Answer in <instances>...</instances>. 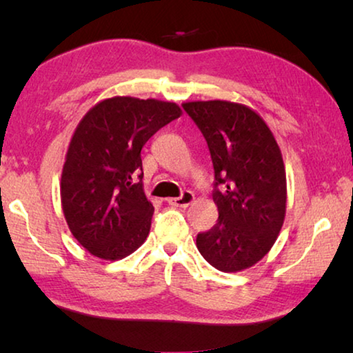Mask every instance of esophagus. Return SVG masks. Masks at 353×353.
<instances>
[{"label": "esophagus", "instance_id": "1", "mask_svg": "<svg viewBox=\"0 0 353 353\" xmlns=\"http://www.w3.org/2000/svg\"><path fill=\"white\" fill-rule=\"evenodd\" d=\"M193 201H194V194L191 193V191H183L179 198L168 199V204L174 205V207H188Z\"/></svg>", "mask_w": 353, "mask_h": 353}]
</instances>
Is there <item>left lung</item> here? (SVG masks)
I'll list each match as a JSON object with an SVG mask.
<instances>
[{
    "label": "left lung",
    "mask_w": 353,
    "mask_h": 353,
    "mask_svg": "<svg viewBox=\"0 0 353 353\" xmlns=\"http://www.w3.org/2000/svg\"><path fill=\"white\" fill-rule=\"evenodd\" d=\"M204 135L214 170L218 221L196 238L201 255L223 272L248 270L270 252L283 225L282 152L263 118L230 101L182 104Z\"/></svg>",
    "instance_id": "left-lung-1"
}]
</instances>
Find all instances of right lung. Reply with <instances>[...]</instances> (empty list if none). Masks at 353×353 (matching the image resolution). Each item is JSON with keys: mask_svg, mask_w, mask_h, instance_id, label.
I'll return each instance as SVG.
<instances>
[{"mask_svg": "<svg viewBox=\"0 0 353 353\" xmlns=\"http://www.w3.org/2000/svg\"><path fill=\"white\" fill-rule=\"evenodd\" d=\"M181 115V107L168 101L115 97L92 107L77 124L61 199L71 234L92 255L119 260L145 243L154 207L143 191L141 148Z\"/></svg>", "mask_w": 353, "mask_h": 353, "instance_id": "right-lung-1", "label": "right lung"}]
</instances>
